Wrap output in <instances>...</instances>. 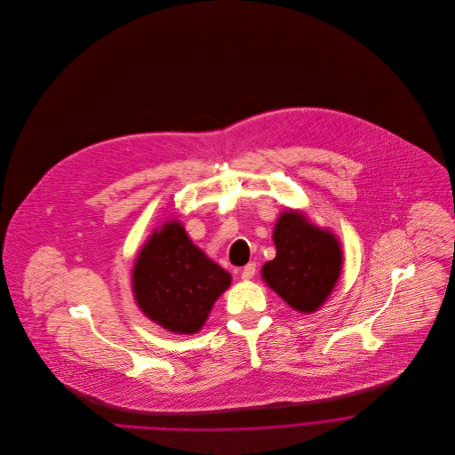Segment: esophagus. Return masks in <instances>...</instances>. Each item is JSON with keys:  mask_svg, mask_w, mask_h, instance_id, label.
Instances as JSON below:
<instances>
[{"mask_svg": "<svg viewBox=\"0 0 455 455\" xmlns=\"http://www.w3.org/2000/svg\"><path fill=\"white\" fill-rule=\"evenodd\" d=\"M254 272H256V263H247V265L242 268L240 276H242L243 282H247V280H251V278L254 276Z\"/></svg>", "mask_w": 455, "mask_h": 455, "instance_id": "34e87169", "label": "esophagus"}]
</instances>
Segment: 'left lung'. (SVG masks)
Returning a JSON list of instances; mask_svg holds the SVG:
<instances>
[{
  "label": "left lung",
  "instance_id": "left-lung-1",
  "mask_svg": "<svg viewBox=\"0 0 455 455\" xmlns=\"http://www.w3.org/2000/svg\"><path fill=\"white\" fill-rule=\"evenodd\" d=\"M272 240L276 245V258L261 267L265 283L294 310L315 312L328 299L340 276L342 251L339 240L294 210L280 215Z\"/></svg>",
  "mask_w": 455,
  "mask_h": 455
}]
</instances>
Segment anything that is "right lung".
<instances>
[{
  "label": "right lung",
  "instance_id": "obj_1",
  "mask_svg": "<svg viewBox=\"0 0 455 455\" xmlns=\"http://www.w3.org/2000/svg\"><path fill=\"white\" fill-rule=\"evenodd\" d=\"M229 285V272L196 247L175 219L148 236L132 268L138 307L175 333L199 331Z\"/></svg>",
  "mask_w": 455,
  "mask_h": 455
}]
</instances>
